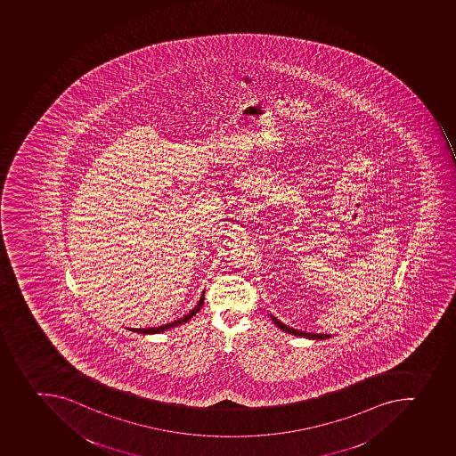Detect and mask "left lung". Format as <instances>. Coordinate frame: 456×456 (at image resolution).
Here are the masks:
<instances>
[{
  "label": "left lung",
  "mask_w": 456,
  "mask_h": 456,
  "mask_svg": "<svg viewBox=\"0 0 456 456\" xmlns=\"http://www.w3.org/2000/svg\"><path fill=\"white\" fill-rule=\"evenodd\" d=\"M271 317L273 323H275L278 328L282 329L283 332L291 333V335H296V337L308 338V339H328V338H330V335H324V333H308L303 332V330H297V329H292L287 326V324H283L282 322L278 321V319L272 316V314Z\"/></svg>",
  "instance_id": "obj_1"
}]
</instances>
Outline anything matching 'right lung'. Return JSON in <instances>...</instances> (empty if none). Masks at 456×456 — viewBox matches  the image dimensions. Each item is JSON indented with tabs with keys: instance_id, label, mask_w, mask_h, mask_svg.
<instances>
[{
	"instance_id": "obj_1",
	"label": "right lung",
	"mask_w": 456,
	"mask_h": 456,
	"mask_svg": "<svg viewBox=\"0 0 456 456\" xmlns=\"http://www.w3.org/2000/svg\"><path fill=\"white\" fill-rule=\"evenodd\" d=\"M203 301H205V291H203V294H201L200 300H199V303L194 305L193 310H190V313H187L185 316L181 317V319H176V321L171 322V323L168 324H162V326H158V328H148V329H130V330H133V332L137 333H143V335H146V333H160L165 332V330H168V329L175 328V326H180V324L187 323V322L191 319V317L196 314L199 310H200L201 305H203Z\"/></svg>"
}]
</instances>
